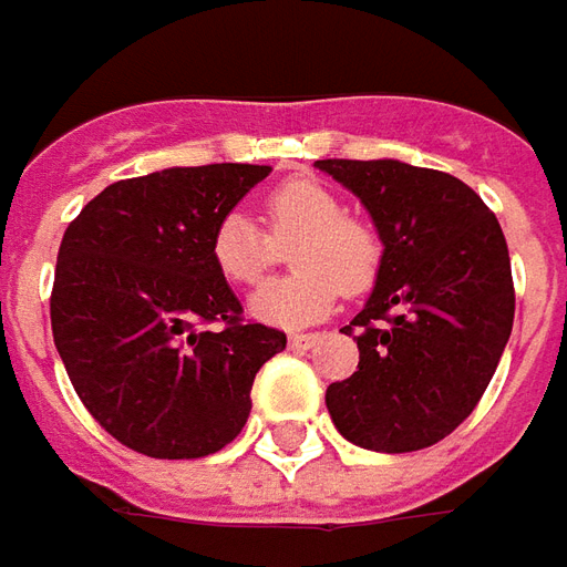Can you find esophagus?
Listing matches in <instances>:
<instances>
[{"label":"esophagus","instance_id":"obj_1","mask_svg":"<svg viewBox=\"0 0 567 567\" xmlns=\"http://www.w3.org/2000/svg\"><path fill=\"white\" fill-rule=\"evenodd\" d=\"M317 341H320V332H292L290 344L292 348H299V351H308V348H315Z\"/></svg>","mask_w":567,"mask_h":567}]
</instances>
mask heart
Here are the masks:
<instances>
[{
	"label": "heart",
	"instance_id": "heart-1",
	"mask_svg": "<svg viewBox=\"0 0 567 567\" xmlns=\"http://www.w3.org/2000/svg\"><path fill=\"white\" fill-rule=\"evenodd\" d=\"M265 228L247 213H226L210 235L216 271L235 287L259 284L290 250L296 271L252 292L250 311L271 327H305L332 311L339 292H367L381 271L379 228L344 210L336 188L315 176H292L262 198Z\"/></svg>",
	"mask_w": 567,
	"mask_h": 567
}]
</instances>
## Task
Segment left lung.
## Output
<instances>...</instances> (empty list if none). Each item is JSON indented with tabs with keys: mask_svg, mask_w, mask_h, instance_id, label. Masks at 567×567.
<instances>
[{
	"mask_svg": "<svg viewBox=\"0 0 567 567\" xmlns=\"http://www.w3.org/2000/svg\"><path fill=\"white\" fill-rule=\"evenodd\" d=\"M367 204L384 259L367 308L344 327L360 363L327 388L344 440L372 452L440 443L483 400L516 315L504 231L457 176L403 162L327 158Z\"/></svg>",
	"mask_w": 567,
	"mask_h": 567,
	"instance_id": "1",
	"label": "left lung"
}]
</instances>
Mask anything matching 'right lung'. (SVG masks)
Instances as JSON below:
<instances>
[{
	"instance_id": "add662e5",
	"label": "right lung",
	"mask_w": 567,
	"mask_h": 567,
	"mask_svg": "<svg viewBox=\"0 0 567 567\" xmlns=\"http://www.w3.org/2000/svg\"><path fill=\"white\" fill-rule=\"evenodd\" d=\"M271 167L204 164L118 179L63 231L51 332L84 409L148 457H204L240 433L287 332L244 317L210 235Z\"/></svg>"
}]
</instances>
